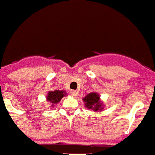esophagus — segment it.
Wrapping results in <instances>:
<instances>
[{"mask_svg":"<svg viewBox=\"0 0 155 155\" xmlns=\"http://www.w3.org/2000/svg\"><path fill=\"white\" fill-rule=\"evenodd\" d=\"M71 94L73 97H76L77 95H78V92L74 90H71Z\"/></svg>","mask_w":155,"mask_h":155,"instance_id":"1","label":"esophagus"}]
</instances>
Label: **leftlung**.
Segmentation results:
<instances>
[{
    "instance_id": "1",
    "label": "left lung",
    "mask_w": 155,
    "mask_h": 155,
    "mask_svg": "<svg viewBox=\"0 0 155 155\" xmlns=\"http://www.w3.org/2000/svg\"><path fill=\"white\" fill-rule=\"evenodd\" d=\"M84 107L87 109H91L94 111H102L104 109L103 102L101 101L100 95L97 92H91L83 97Z\"/></svg>"
}]
</instances>
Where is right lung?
I'll return each mask as SVG.
<instances>
[{"label": "right lung", "instance_id": "right-lung-1", "mask_svg": "<svg viewBox=\"0 0 155 155\" xmlns=\"http://www.w3.org/2000/svg\"><path fill=\"white\" fill-rule=\"evenodd\" d=\"M67 96V93L65 91L55 90L53 91H49L46 96V100L51 104V107H53L55 104L61 101L64 97Z\"/></svg>", "mask_w": 155, "mask_h": 155}]
</instances>
